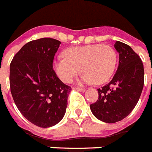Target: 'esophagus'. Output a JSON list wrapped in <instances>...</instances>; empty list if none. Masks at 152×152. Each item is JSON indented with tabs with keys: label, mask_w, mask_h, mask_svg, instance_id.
Here are the masks:
<instances>
[{
	"label": "esophagus",
	"mask_w": 152,
	"mask_h": 152,
	"mask_svg": "<svg viewBox=\"0 0 152 152\" xmlns=\"http://www.w3.org/2000/svg\"><path fill=\"white\" fill-rule=\"evenodd\" d=\"M76 90H77L79 91H81V92H84L85 91V88H76Z\"/></svg>",
	"instance_id": "obj_1"
}]
</instances>
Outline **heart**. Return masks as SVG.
Here are the masks:
<instances>
[{"label":"heart","mask_w":152,"mask_h":152,"mask_svg":"<svg viewBox=\"0 0 152 152\" xmlns=\"http://www.w3.org/2000/svg\"><path fill=\"white\" fill-rule=\"evenodd\" d=\"M64 56L53 61V69L65 83L72 81L81 70V80L85 83L101 85L109 80L116 65V53L108 45L91 44L67 49Z\"/></svg>","instance_id":"obj_1"}]
</instances>
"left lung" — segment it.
Here are the masks:
<instances>
[{
  "label": "left lung",
  "instance_id": "8db88e82",
  "mask_svg": "<svg viewBox=\"0 0 152 152\" xmlns=\"http://www.w3.org/2000/svg\"><path fill=\"white\" fill-rule=\"evenodd\" d=\"M119 66L110 83L98 88L97 101L90 105L91 113L105 123L113 124L128 116L137 103L145 81L144 66L132 48L116 41Z\"/></svg>",
  "mask_w": 152,
  "mask_h": 152
}]
</instances>
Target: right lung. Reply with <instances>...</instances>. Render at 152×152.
<instances>
[{
    "instance_id": "right-lung-1",
    "label": "right lung",
    "mask_w": 152,
    "mask_h": 152,
    "mask_svg": "<svg viewBox=\"0 0 152 152\" xmlns=\"http://www.w3.org/2000/svg\"><path fill=\"white\" fill-rule=\"evenodd\" d=\"M61 42L52 38L32 40L22 46L10 64V88L24 117L40 127L56 125L64 116L71 87L53 68Z\"/></svg>"
}]
</instances>
